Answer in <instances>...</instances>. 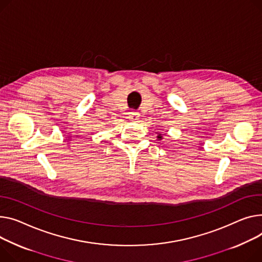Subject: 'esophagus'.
Instances as JSON below:
<instances>
[{
    "mask_svg": "<svg viewBox=\"0 0 262 262\" xmlns=\"http://www.w3.org/2000/svg\"><path fill=\"white\" fill-rule=\"evenodd\" d=\"M129 115H130L129 118L132 121H138L139 117H140V114H139L138 112H132Z\"/></svg>",
    "mask_w": 262,
    "mask_h": 262,
    "instance_id": "34e87169",
    "label": "esophagus"
}]
</instances>
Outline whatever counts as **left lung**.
<instances>
[{
  "mask_svg": "<svg viewBox=\"0 0 262 262\" xmlns=\"http://www.w3.org/2000/svg\"><path fill=\"white\" fill-rule=\"evenodd\" d=\"M162 139H163V137H162L161 134H159L158 136H157V140H162Z\"/></svg>",
  "mask_w": 262,
  "mask_h": 262,
  "instance_id": "obj_1",
  "label": "left lung"
}]
</instances>
